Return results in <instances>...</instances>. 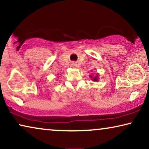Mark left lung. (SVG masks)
Wrapping results in <instances>:
<instances>
[{"label": "left lung", "mask_w": 149, "mask_h": 149, "mask_svg": "<svg viewBox=\"0 0 149 149\" xmlns=\"http://www.w3.org/2000/svg\"><path fill=\"white\" fill-rule=\"evenodd\" d=\"M97 74L96 75V77H94V78H93V79H92V80L93 81H97V79H97ZM91 77V78H92V76H90Z\"/></svg>", "instance_id": "1"}]
</instances>
